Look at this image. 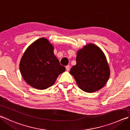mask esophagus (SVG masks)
I'll return each instance as SVG.
<instances>
[{
  "instance_id": "obj_1",
  "label": "esophagus",
  "mask_w": 130,
  "mask_h": 130,
  "mask_svg": "<svg viewBox=\"0 0 130 130\" xmlns=\"http://www.w3.org/2000/svg\"><path fill=\"white\" fill-rule=\"evenodd\" d=\"M66 70H67V71H69V70H70V66L69 65H67V66H66Z\"/></svg>"
}]
</instances>
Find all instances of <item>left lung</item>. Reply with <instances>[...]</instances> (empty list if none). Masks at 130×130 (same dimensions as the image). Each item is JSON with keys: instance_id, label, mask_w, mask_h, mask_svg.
Returning a JSON list of instances; mask_svg holds the SVG:
<instances>
[{"instance_id": "obj_1", "label": "left lung", "mask_w": 130, "mask_h": 130, "mask_svg": "<svg viewBox=\"0 0 130 130\" xmlns=\"http://www.w3.org/2000/svg\"><path fill=\"white\" fill-rule=\"evenodd\" d=\"M79 88L87 93L102 88L109 78L110 70L102 51L89 44L77 52L76 65L70 70Z\"/></svg>"}]
</instances>
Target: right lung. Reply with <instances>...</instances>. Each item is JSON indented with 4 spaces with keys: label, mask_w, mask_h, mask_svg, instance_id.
Listing matches in <instances>:
<instances>
[{
    "label": "right lung",
    "mask_w": 130,
    "mask_h": 130,
    "mask_svg": "<svg viewBox=\"0 0 130 130\" xmlns=\"http://www.w3.org/2000/svg\"><path fill=\"white\" fill-rule=\"evenodd\" d=\"M54 48L44 37L30 45L20 62V71L27 83L33 88L44 90L55 84L65 68L54 55Z\"/></svg>",
    "instance_id": "right-lung-1"
}]
</instances>
